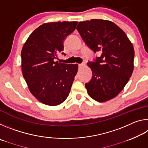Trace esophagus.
I'll return each mask as SVG.
<instances>
[{"label":"esophagus","instance_id":"esophagus-1","mask_svg":"<svg viewBox=\"0 0 148 148\" xmlns=\"http://www.w3.org/2000/svg\"><path fill=\"white\" fill-rule=\"evenodd\" d=\"M85 65V62H84V63H81V64H78V66H79V68H81V67H82V66H84Z\"/></svg>","mask_w":148,"mask_h":148}]
</instances>
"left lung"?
Listing matches in <instances>:
<instances>
[{
    "label": "left lung",
    "mask_w": 148,
    "mask_h": 148,
    "mask_svg": "<svg viewBox=\"0 0 148 148\" xmlns=\"http://www.w3.org/2000/svg\"><path fill=\"white\" fill-rule=\"evenodd\" d=\"M76 29L94 53H101L87 65L92 78L86 84L92 99L105 102L116 97L127 84L134 69L133 46L124 31L113 22L91 19L79 22Z\"/></svg>",
    "instance_id": "8db88e82"
}]
</instances>
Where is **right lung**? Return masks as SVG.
<instances>
[{
  "label": "right lung",
  "instance_id": "1",
  "mask_svg": "<svg viewBox=\"0 0 148 148\" xmlns=\"http://www.w3.org/2000/svg\"><path fill=\"white\" fill-rule=\"evenodd\" d=\"M77 23L42 24L32 32L22 48L23 76L31 93L44 104H61L71 91L77 64L60 63L55 59L63 51L64 39L74 31Z\"/></svg>",
  "mask_w": 148,
  "mask_h": 148
}]
</instances>
